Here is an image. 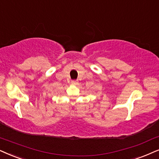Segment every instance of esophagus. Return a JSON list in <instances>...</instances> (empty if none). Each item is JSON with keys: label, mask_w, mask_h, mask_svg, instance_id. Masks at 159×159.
<instances>
[{"label": "esophagus", "mask_w": 159, "mask_h": 159, "mask_svg": "<svg viewBox=\"0 0 159 159\" xmlns=\"http://www.w3.org/2000/svg\"><path fill=\"white\" fill-rule=\"evenodd\" d=\"M71 84H73V85H76V84H78V82L77 81H75V80H73V81H71Z\"/></svg>", "instance_id": "34e87169"}]
</instances>
